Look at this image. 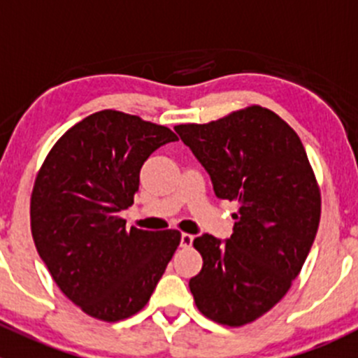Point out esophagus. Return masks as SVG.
<instances>
[{
	"instance_id": "obj_1",
	"label": "esophagus",
	"mask_w": 358,
	"mask_h": 358,
	"mask_svg": "<svg viewBox=\"0 0 358 358\" xmlns=\"http://www.w3.org/2000/svg\"><path fill=\"white\" fill-rule=\"evenodd\" d=\"M194 243V236H190V234H182V237H180V246L182 248H190Z\"/></svg>"
}]
</instances>
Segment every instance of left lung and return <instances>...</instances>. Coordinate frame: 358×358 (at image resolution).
Returning <instances> with one entry per match:
<instances>
[{"label":"left lung","mask_w":358,"mask_h":358,"mask_svg":"<svg viewBox=\"0 0 358 358\" xmlns=\"http://www.w3.org/2000/svg\"><path fill=\"white\" fill-rule=\"evenodd\" d=\"M175 131L204 166L216 197L237 202L229 239H194L202 270L190 292L208 319L244 326L286 296L308 256L320 222L315 175L294 129L259 106Z\"/></svg>","instance_id":"1"}]
</instances>
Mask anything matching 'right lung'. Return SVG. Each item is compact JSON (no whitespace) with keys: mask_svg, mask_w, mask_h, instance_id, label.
Segmentation results:
<instances>
[{"mask_svg":"<svg viewBox=\"0 0 358 358\" xmlns=\"http://www.w3.org/2000/svg\"><path fill=\"white\" fill-rule=\"evenodd\" d=\"M176 140L166 126L100 110L60 136L36 176V249L60 291L95 319L140 312L178 248V230H128L119 215L133 204L143 162Z\"/></svg>","mask_w":358,"mask_h":358,"instance_id":"right-lung-1","label":"right lung"}]
</instances>
